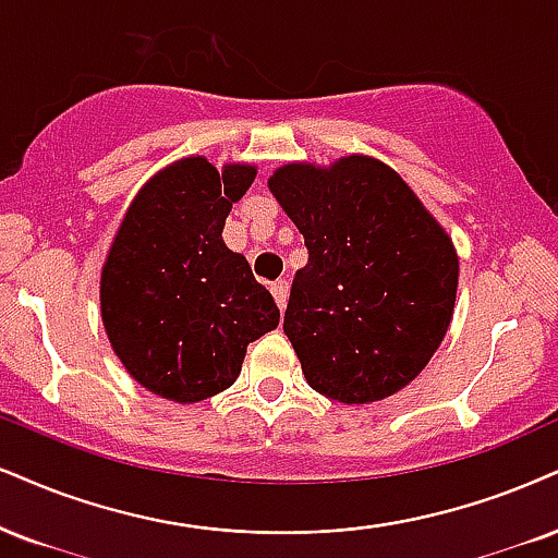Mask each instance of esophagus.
<instances>
[{
	"label": "esophagus",
	"instance_id": "esophagus-1",
	"mask_svg": "<svg viewBox=\"0 0 558 558\" xmlns=\"http://www.w3.org/2000/svg\"><path fill=\"white\" fill-rule=\"evenodd\" d=\"M271 294H274V300H277V305H279V311H284L287 307V298H290V281L287 279H277L271 284Z\"/></svg>",
	"mask_w": 558,
	"mask_h": 558
}]
</instances>
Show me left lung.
<instances>
[{"instance_id":"8db88e82","label":"left lung","mask_w":558,"mask_h":558,"mask_svg":"<svg viewBox=\"0 0 558 558\" xmlns=\"http://www.w3.org/2000/svg\"><path fill=\"white\" fill-rule=\"evenodd\" d=\"M268 191L311 253L284 313L307 385L347 405L398 393L429 364L456 313L452 238L369 155L287 162Z\"/></svg>"}]
</instances>
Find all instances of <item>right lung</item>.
<instances>
[{
  "label": "right lung",
  "instance_id": "obj_1",
  "mask_svg": "<svg viewBox=\"0 0 558 558\" xmlns=\"http://www.w3.org/2000/svg\"><path fill=\"white\" fill-rule=\"evenodd\" d=\"M256 165L194 155L157 170L129 204L100 271V318L149 393L198 403L230 388L247 343L279 326L271 292L222 240Z\"/></svg>",
  "mask_w": 558,
  "mask_h": 558
}]
</instances>
